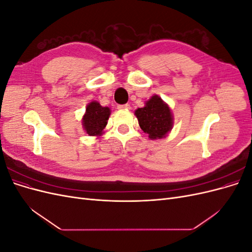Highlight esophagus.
<instances>
[{
	"mask_svg": "<svg viewBox=\"0 0 252 252\" xmlns=\"http://www.w3.org/2000/svg\"><path fill=\"white\" fill-rule=\"evenodd\" d=\"M118 109H130V105L129 104H123V105H119Z\"/></svg>",
	"mask_w": 252,
	"mask_h": 252,
	"instance_id": "34e87169",
	"label": "esophagus"
}]
</instances>
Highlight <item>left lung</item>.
I'll return each mask as SVG.
<instances>
[{
  "label": "left lung",
  "mask_w": 252,
  "mask_h": 252,
  "mask_svg": "<svg viewBox=\"0 0 252 252\" xmlns=\"http://www.w3.org/2000/svg\"><path fill=\"white\" fill-rule=\"evenodd\" d=\"M142 130L152 140L162 139L172 128V116L168 105L154 95L143 108L135 110Z\"/></svg>",
  "instance_id": "8db88e82"
}]
</instances>
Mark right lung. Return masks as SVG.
Segmentation results:
<instances>
[{
	"instance_id": "right-lung-1",
	"label": "right lung",
	"mask_w": 252,
	"mask_h": 252,
	"mask_svg": "<svg viewBox=\"0 0 252 252\" xmlns=\"http://www.w3.org/2000/svg\"><path fill=\"white\" fill-rule=\"evenodd\" d=\"M110 116V109L103 107L97 102H91L86 108V113L83 118V126L89 135H98L107 125Z\"/></svg>"
}]
</instances>
